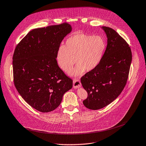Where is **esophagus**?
<instances>
[{"label":"esophagus","instance_id":"34e87169","mask_svg":"<svg viewBox=\"0 0 146 146\" xmlns=\"http://www.w3.org/2000/svg\"><path fill=\"white\" fill-rule=\"evenodd\" d=\"M81 86V83L79 80H75L73 81V87L74 88H78Z\"/></svg>","mask_w":146,"mask_h":146}]
</instances>
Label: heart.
<instances>
[{"mask_svg": "<svg viewBox=\"0 0 146 146\" xmlns=\"http://www.w3.org/2000/svg\"><path fill=\"white\" fill-rule=\"evenodd\" d=\"M106 49L104 39L99 36L76 34L67 39L59 48L57 60L60 68L69 72L75 62L78 65L71 72L73 76L82 75L85 71L95 69L101 61Z\"/></svg>", "mask_w": 146, "mask_h": 146, "instance_id": "1", "label": "heart"}]
</instances>
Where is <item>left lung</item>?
Returning a JSON list of instances; mask_svg holds the SVG:
<instances>
[{
    "label": "left lung",
    "instance_id": "8db88e82",
    "mask_svg": "<svg viewBox=\"0 0 146 146\" xmlns=\"http://www.w3.org/2000/svg\"><path fill=\"white\" fill-rule=\"evenodd\" d=\"M102 29L108 37L102 59L81 79L88 93L83 104L92 110L106 106L121 94L128 79L132 60L131 48L126 40L111 28Z\"/></svg>",
    "mask_w": 146,
    "mask_h": 146
}]
</instances>
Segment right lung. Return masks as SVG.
<instances>
[{"mask_svg": "<svg viewBox=\"0 0 146 146\" xmlns=\"http://www.w3.org/2000/svg\"><path fill=\"white\" fill-rule=\"evenodd\" d=\"M71 30L67 23L33 29L15 50V87L29 105L41 112L58 108L64 94L72 87V79L56 60L62 40Z\"/></svg>", "mask_w": 146, "mask_h": 146, "instance_id": "add662e5", "label": "right lung"}]
</instances>
